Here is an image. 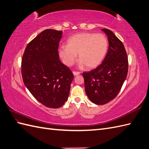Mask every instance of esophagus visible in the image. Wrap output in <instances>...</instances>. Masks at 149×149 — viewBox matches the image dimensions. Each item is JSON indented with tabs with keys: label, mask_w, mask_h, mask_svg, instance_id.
<instances>
[{
	"label": "esophagus",
	"mask_w": 149,
	"mask_h": 149,
	"mask_svg": "<svg viewBox=\"0 0 149 149\" xmlns=\"http://www.w3.org/2000/svg\"><path fill=\"white\" fill-rule=\"evenodd\" d=\"M81 74V72H73V74L74 76H76V75H78Z\"/></svg>",
	"instance_id": "obj_1"
}]
</instances>
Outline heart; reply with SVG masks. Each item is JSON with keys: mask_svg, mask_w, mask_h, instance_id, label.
<instances>
[{"mask_svg": "<svg viewBox=\"0 0 149 149\" xmlns=\"http://www.w3.org/2000/svg\"><path fill=\"white\" fill-rule=\"evenodd\" d=\"M108 46V40L103 33H79L68 38L66 46L60 47L58 54L63 63L70 67L77 60L78 54L80 67L92 69L102 63Z\"/></svg>", "mask_w": 149, "mask_h": 149, "instance_id": "1", "label": "heart"}]
</instances>
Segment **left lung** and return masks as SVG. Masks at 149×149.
Wrapping results in <instances>:
<instances>
[{
    "label": "left lung",
    "mask_w": 149,
    "mask_h": 149,
    "mask_svg": "<svg viewBox=\"0 0 149 149\" xmlns=\"http://www.w3.org/2000/svg\"><path fill=\"white\" fill-rule=\"evenodd\" d=\"M108 37L109 49L101 65L82 73L85 91L96 105H104L118 94L126 80L128 69L127 54L123 42L111 30L102 29Z\"/></svg>",
    "instance_id": "left-lung-1"
}]
</instances>
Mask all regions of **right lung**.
Returning a JSON list of instances; mask_svg holds the SVG:
<instances>
[{
	"instance_id": "1",
	"label": "right lung",
	"mask_w": 149,
	"mask_h": 149,
	"mask_svg": "<svg viewBox=\"0 0 149 149\" xmlns=\"http://www.w3.org/2000/svg\"><path fill=\"white\" fill-rule=\"evenodd\" d=\"M63 32L47 29L28 44L22 61L23 82L34 98L58 109L67 101L74 75L60 60L59 42Z\"/></svg>"
}]
</instances>
